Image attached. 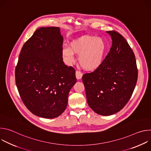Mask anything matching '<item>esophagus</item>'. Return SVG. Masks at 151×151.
<instances>
[{"mask_svg": "<svg viewBox=\"0 0 151 151\" xmlns=\"http://www.w3.org/2000/svg\"><path fill=\"white\" fill-rule=\"evenodd\" d=\"M82 73L79 71V70H76V78L78 79H80L82 77Z\"/></svg>", "mask_w": 151, "mask_h": 151, "instance_id": "34e87169", "label": "esophagus"}]
</instances>
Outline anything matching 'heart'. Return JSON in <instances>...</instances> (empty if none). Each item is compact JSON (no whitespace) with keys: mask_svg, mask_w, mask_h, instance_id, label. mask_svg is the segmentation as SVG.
Masks as SVG:
<instances>
[{"mask_svg":"<svg viewBox=\"0 0 151 151\" xmlns=\"http://www.w3.org/2000/svg\"><path fill=\"white\" fill-rule=\"evenodd\" d=\"M106 43L99 37L85 36L73 40L70 48H63V55L68 63L75 60L74 54L79 55V63L86 70H94L102 63L106 51Z\"/></svg>","mask_w":151,"mask_h":151,"instance_id":"obj_1","label":"heart"}]
</instances>
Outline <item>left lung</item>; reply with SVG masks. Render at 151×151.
<instances>
[{
  "instance_id": "obj_1",
  "label": "left lung",
  "mask_w": 151,
  "mask_h": 151,
  "mask_svg": "<svg viewBox=\"0 0 151 151\" xmlns=\"http://www.w3.org/2000/svg\"><path fill=\"white\" fill-rule=\"evenodd\" d=\"M106 32L112 40L109 52L98 68L82 76L89 106L104 116L117 113L126 105L138 76L135 55L127 40L115 30Z\"/></svg>"
}]
</instances>
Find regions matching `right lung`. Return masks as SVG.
I'll return each mask as SVG.
<instances>
[{"label":"right lung","instance_id":"add662e5","mask_svg":"<svg viewBox=\"0 0 151 151\" xmlns=\"http://www.w3.org/2000/svg\"><path fill=\"white\" fill-rule=\"evenodd\" d=\"M63 44L59 27H41L25 42L19 55L16 85L23 103L36 116H60L76 82L75 69L63 61Z\"/></svg>","mask_w":151,"mask_h":151}]
</instances>
